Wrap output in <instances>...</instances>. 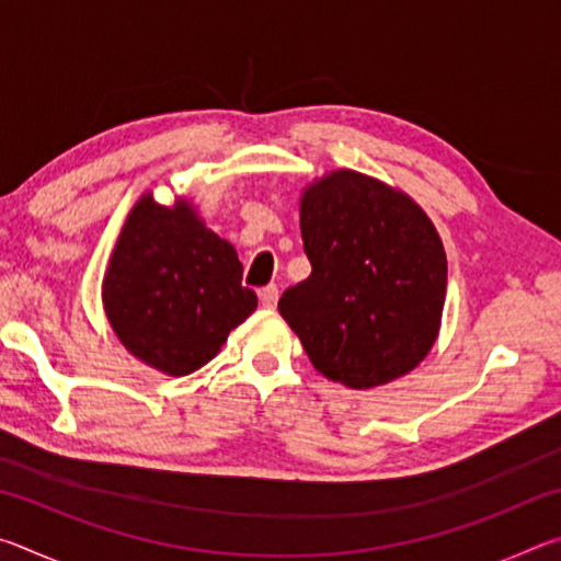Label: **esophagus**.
I'll return each instance as SVG.
<instances>
[{"instance_id": "esophagus-1", "label": "esophagus", "mask_w": 561, "mask_h": 561, "mask_svg": "<svg viewBox=\"0 0 561 561\" xmlns=\"http://www.w3.org/2000/svg\"><path fill=\"white\" fill-rule=\"evenodd\" d=\"M277 299H279V287H277V284H267V287L260 289V301H262L264 309L277 307Z\"/></svg>"}]
</instances>
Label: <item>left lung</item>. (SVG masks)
<instances>
[{
    "label": "left lung",
    "instance_id": "left-lung-1",
    "mask_svg": "<svg viewBox=\"0 0 561 561\" xmlns=\"http://www.w3.org/2000/svg\"><path fill=\"white\" fill-rule=\"evenodd\" d=\"M311 274L279 299L319 374L356 391L421 364L438 339L448 260L438 232L401 190L336 170L301 195Z\"/></svg>",
    "mask_w": 561,
    "mask_h": 561
}]
</instances>
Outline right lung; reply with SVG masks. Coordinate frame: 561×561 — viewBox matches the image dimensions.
<instances>
[{
  "label": "right lung",
  "mask_w": 561,
  "mask_h": 561,
  "mask_svg": "<svg viewBox=\"0 0 561 561\" xmlns=\"http://www.w3.org/2000/svg\"><path fill=\"white\" fill-rule=\"evenodd\" d=\"M103 309L133 356L168 376H187L217 356L227 334L257 309L242 262L193 205L133 207L103 277Z\"/></svg>",
  "instance_id": "right-lung-1"
}]
</instances>
